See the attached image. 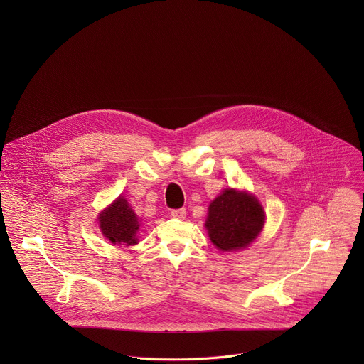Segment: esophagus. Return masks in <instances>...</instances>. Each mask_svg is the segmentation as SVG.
Returning a JSON list of instances; mask_svg holds the SVG:
<instances>
[{
  "instance_id": "esophagus-1",
  "label": "esophagus",
  "mask_w": 364,
  "mask_h": 364,
  "mask_svg": "<svg viewBox=\"0 0 364 364\" xmlns=\"http://www.w3.org/2000/svg\"><path fill=\"white\" fill-rule=\"evenodd\" d=\"M171 216H173L174 219L183 220V219L186 218V209H174V210H171Z\"/></svg>"
}]
</instances>
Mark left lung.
Listing matches in <instances>:
<instances>
[{"instance_id":"left-lung-1","label":"left lung","mask_w":364,"mask_h":364,"mask_svg":"<svg viewBox=\"0 0 364 364\" xmlns=\"http://www.w3.org/2000/svg\"><path fill=\"white\" fill-rule=\"evenodd\" d=\"M264 222L265 213L256 197L229 188L209 205L205 229L215 246L235 250L253 242L261 233Z\"/></svg>"}]
</instances>
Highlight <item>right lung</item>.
Listing matches in <instances>:
<instances>
[{"instance_id":"right-lung-1","label":"right lung","mask_w":364,"mask_h":364,"mask_svg":"<svg viewBox=\"0 0 364 364\" xmlns=\"http://www.w3.org/2000/svg\"><path fill=\"white\" fill-rule=\"evenodd\" d=\"M99 228L103 236L114 245H135L139 222L128 201L119 197L99 215Z\"/></svg>"}]
</instances>
